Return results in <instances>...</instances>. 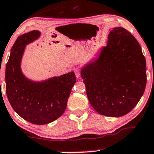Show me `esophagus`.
Instances as JSON below:
<instances>
[{
  "mask_svg": "<svg viewBox=\"0 0 154 154\" xmlns=\"http://www.w3.org/2000/svg\"><path fill=\"white\" fill-rule=\"evenodd\" d=\"M75 73L76 77H77V78H79V77H80V69H79V68L78 67L75 68Z\"/></svg>",
  "mask_w": 154,
  "mask_h": 154,
  "instance_id": "obj_1",
  "label": "esophagus"
}]
</instances>
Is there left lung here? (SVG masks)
Segmentation results:
<instances>
[{
  "label": "left lung",
  "mask_w": 154,
  "mask_h": 154,
  "mask_svg": "<svg viewBox=\"0 0 154 154\" xmlns=\"http://www.w3.org/2000/svg\"><path fill=\"white\" fill-rule=\"evenodd\" d=\"M89 103L102 115L119 117L135 107L146 85L141 48L129 31L114 28L106 46L81 69Z\"/></svg>",
  "instance_id": "8db88e82"
}]
</instances>
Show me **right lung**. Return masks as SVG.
Returning <instances> with one entry per match:
<instances>
[{"mask_svg": "<svg viewBox=\"0 0 154 154\" xmlns=\"http://www.w3.org/2000/svg\"><path fill=\"white\" fill-rule=\"evenodd\" d=\"M40 35V31L32 30L17 38L5 68V89L10 104L19 116L32 124L43 125L65 112L76 77L74 72L42 81L25 77L21 69L25 47Z\"/></svg>", "mask_w": 154, "mask_h": 154, "instance_id": "obj_1", "label": "right lung"}]
</instances>
